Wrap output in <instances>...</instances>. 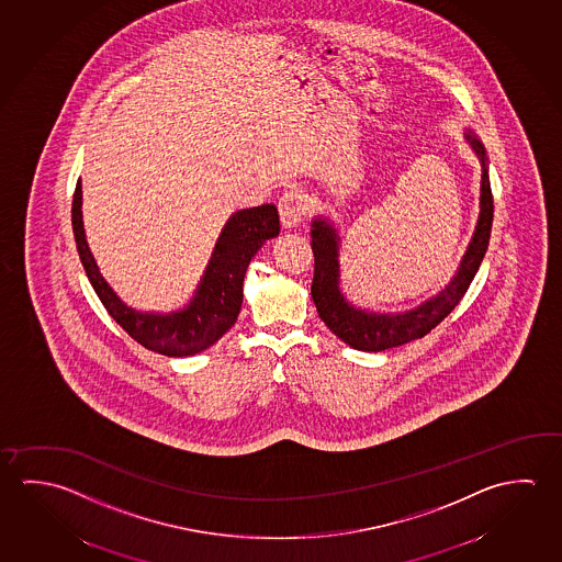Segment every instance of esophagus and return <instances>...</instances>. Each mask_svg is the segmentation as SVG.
Listing matches in <instances>:
<instances>
[{
  "label": "esophagus",
  "mask_w": 562,
  "mask_h": 562,
  "mask_svg": "<svg viewBox=\"0 0 562 562\" xmlns=\"http://www.w3.org/2000/svg\"><path fill=\"white\" fill-rule=\"evenodd\" d=\"M307 212V195L297 188H292L280 198L278 202V213H280V222L284 225L285 229L295 227L297 223L302 222Z\"/></svg>",
  "instance_id": "1"
}]
</instances>
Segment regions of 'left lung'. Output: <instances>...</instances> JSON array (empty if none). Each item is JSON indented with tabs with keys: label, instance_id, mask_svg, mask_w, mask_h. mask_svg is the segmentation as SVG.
<instances>
[{
	"label": "left lung",
	"instance_id": "8db88e82",
	"mask_svg": "<svg viewBox=\"0 0 562 562\" xmlns=\"http://www.w3.org/2000/svg\"><path fill=\"white\" fill-rule=\"evenodd\" d=\"M472 148L479 153L484 172H482V188H480V217L476 233L470 240L469 250L460 262L457 277L451 284L442 290L441 294L432 297L424 305L412 312L397 313V315H378L355 310L345 302L339 292V262L337 250L339 239L337 233L327 222H313L312 249L315 258L313 268L312 297L317 307L322 322L331 329L340 340H345L349 347L359 350L392 349L397 345H404L409 340L422 339L427 333H431L449 313L459 305L462 295L467 294L470 282L479 272L480 262L486 255L490 243V231L494 220V198L487 178L486 155L480 140L472 135H467Z\"/></svg>",
	"mask_w": 562,
	"mask_h": 562
}]
</instances>
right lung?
<instances>
[{
	"instance_id": "right-lung-1",
	"label": "right lung",
	"mask_w": 562,
	"mask_h": 562,
	"mask_svg": "<svg viewBox=\"0 0 562 562\" xmlns=\"http://www.w3.org/2000/svg\"><path fill=\"white\" fill-rule=\"evenodd\" d=\"M80 207L82 186L78 180L72 200V229L76 249L95 294L111 317L130 333L131 339L166 357H190L202 352L229 331L239 317L243 280L250 258L280 233L278 210L272 203L235 213L215 245L210 267L190 305L170 315H153L127 307L103 280L86 243Z\"/></svg>"
}]
</instances>
